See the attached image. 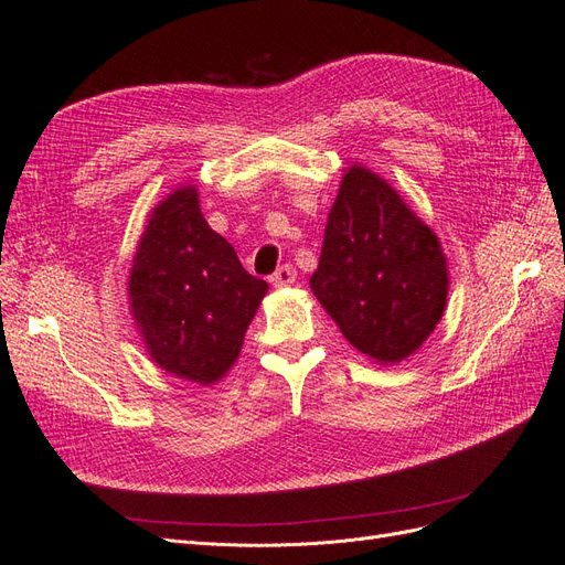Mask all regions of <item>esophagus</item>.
Listing matches in <instances>:
<instances>
[{"mask_svg":"<svg viewBox=\"0 0 565 565\" xmlns=\"http://www.w3.org/2000/svg\"><path fill=\"white\" fill-rule=\"evenodd\" d=\"M271 286L274 288H286V286H291L294 281H296V269H294V265H281L277 271L271 274Z\"/></svg>","mask_w":565,"mask_h":565,"instance_id":"obj_1","label":"esophagus"}]
</instances>
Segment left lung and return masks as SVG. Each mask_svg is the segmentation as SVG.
<instances>
[{
  "label": "left lung",
  "instance_id": "left-lung-1",
  "mask_svg": "<svg viewBox=\"0 0 565 565\" xmlns=\"http://www.w3.org/2000/svg\"><path fill=\"white\" fill-rule=\"evenodd\" d=\"M310 288L352 348L395 364L440 321L447 260L438 236L399 193L376 172L352 166L331 205Z\"/></svg>",
  "mask_w": 565,
  "mask_h": 565
}]
</instances>
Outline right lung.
Returning <instances> with one entry per match:
<instances>
[{
    "label": "right lung",
    "instance_id": "right-lung-1",
    "mask_svg": "<svg viewBox=\"0 0 565 565\" xmlns=\"http://www.w3.org/2000/svg\"><path fill=\"white\" fill-rule=\"evenodd\" d=\"M267 288L207 227L189 184L151 211L127 294L151 360L177 379L211 385L236 362Z\"/></svg>",
    "mask_w": 565,
    "mask_h": 565
}]
</instances>
